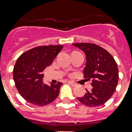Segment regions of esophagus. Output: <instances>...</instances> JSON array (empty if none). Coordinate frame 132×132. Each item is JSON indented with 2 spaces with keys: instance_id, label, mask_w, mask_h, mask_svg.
Here are the masks:
<instances>
[{
  "instance_id": "esophagus-1",
  "label": "esophagus",
  "mask_w": 132,
  "mask_h": 132,
  "mask_svg": "<svg viewBox=\"0 0 132 132\" xmlns=\"http://www.w3.org/2000/svg\"><path fill=\"white\" fill-rule=\"evenodd\" d=\"M67 82H68L69 84H70L71 86H73V87L76 86H77L76 83L75 82V81H68Z\"/></svg>"
}]
</instances>
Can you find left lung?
Segmentation results:
<instances>
[{"instance_id":"8db88e82","label":"left lung","mask_w":132,"mask_h":132,"mask_svg":"<svg viewBox=\"0 0 132 132\" xmlns=\"http://www.w3.org/2000/svg\"><path fill=\"white\" fill-rule=\"evenodd\" d=\"M73 46L84 52L86 64L84 77L92 79L91 91L86 90L84 96L77 97L82 104L98 107L108 101L114 93L119 81V69L116 61L108 51L92 43H76Z\"/></svg>"}]
</instances>
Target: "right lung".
I'll return each instance as SVG.
<instances>
[{
  "mask_svg": "<svg viewBox=\"0 0 132 132\" xmlns=\"http://www.w3.org/2000/svg\"><path fill=\"white\" fill-rule=\"evenodd\" d=\"M62 45L40 46L24 52L18 58L13 76L20 94L30 103L44 106L55 100L62 83L44 84V71L61 51Z\"/></svg>",
  "mask_w": 132,
  "mask_h": 132,
  "instance_id": "1",
  "label": "right lung"
}]
</instances>
